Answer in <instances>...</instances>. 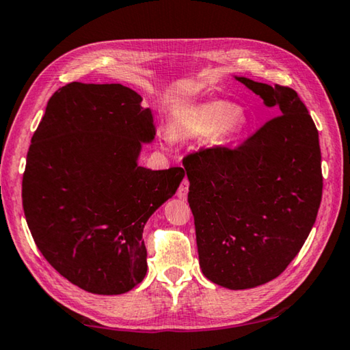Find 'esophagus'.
<instances>
[{
  "label": "esophagus",
  "mask_w": 350,
  "mask_h": 350,
  "mask_svg": "<svg viewBox=\"0 0 350 350\" xmlns=\"http://www.w3.org/2000/svg\"><path fill=\"white\" fill-rule=\"evenodd\" d=\"M188 187H189L188 179H183V180L180 182L179 189H177V198L182 199V200H185L187 196H188Z\"/></svg>",
  "instance_id": "esophagus-1"
}]
</instances>
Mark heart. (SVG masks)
<instances>
[{"mask_svg":"<svg viewBox=\"0 0 350 350\" xmlns=\"http://www.w3.org/2000/svg\"><path fill=\"white\" fill-rule=\"evenodd\" d=\"M242 116L236 112L233 103L224 100H210L180 112L173 129L176 137H196L216 131L222 134H233L239 131ZM171 139V135H167Z\"/></svg>","mask_w":350,"mask_h":350,"instance_id":"obj_1","label":"heart"}]
</instances>
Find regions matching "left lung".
<instances>
[{
	"label": "left lung",
	"mask_w": 350,
	"mask_h": 350,
	"mask_svg": "<svg viewBox=\"0 0 350 350\" xmlns=\"http://www.w3.org/2000/svg\"><path fill=\"white\" fill-rule=\"evenodd\" d=\"M276 116L239 146L183 157L199 264L217 286L242 290L280 276L315 224L323 196L318 129L292 88L236 77Z\"/></svg>",
	"instance_id": "8db88e82"
}]
</instances>
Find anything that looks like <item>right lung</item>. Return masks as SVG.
<instances>
[{"label": "right lung", "instance_id": "1", "mask_svg": "<svg viewBox=\"0 0 350 350\" xmlns=\"http://www.w3.org/2000/svg\"><path fill=\"white\" fill-rule=\"evenodd\" d=\"M140 102L118 83H69L49 98L27 151L23 208L32 238L90 293H126L144 281V227L185 176L137 165L142 142L156 134Z\"/></svg>", "mask_w": 350, "mask_h": 350}]
</instances>
